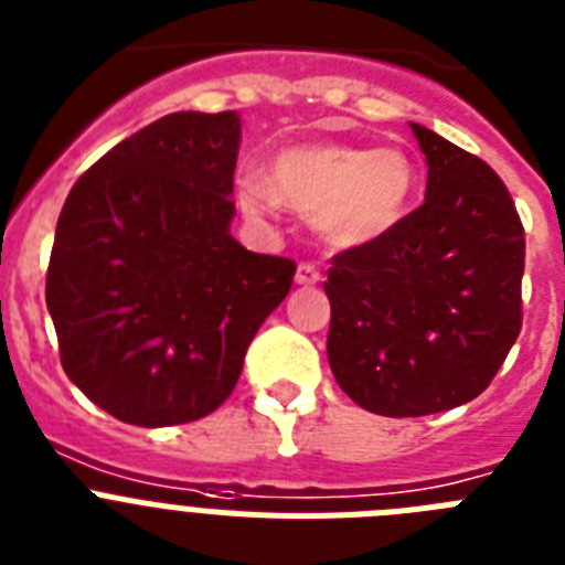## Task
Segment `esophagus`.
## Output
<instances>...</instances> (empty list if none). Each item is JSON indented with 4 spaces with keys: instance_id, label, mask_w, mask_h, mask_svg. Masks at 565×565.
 Wrapping results in <instances>:
<instances>
[{
    "instance_id": "obj_1",
    "label": "esophagus",
    "mask_w": 565,
    "mask_h": 565,
    "mask_svg": "<svg viewBox=\"0 0 565 565\" xmlns=\"http://www.w3.org/2000/svg\"><path fill=\"white\" fill-rule=\"evenodd\" d=\"M321 281V273H318L316 264H298L296 269V284L298 287H312V284Z\"/></svg>"
}]
</instances>
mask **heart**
Here are the masks:
<instances>
[{"mask_svg":"<svg viewBox=\"0 0 565 565\" xmlns=\"http://www.w3.org/2000/svg\"><path fill=\"white\" fill-rule=\"evenodd\" d=\"M418 188L415 161L401 147L301 145L269 164V181L244 175L238 204L264 215L278 201L316 224L338 249L366 247L404 222Z\"/></svg>","mask_w":565,"mask_h":565,"instance_id":"heart-1","label":"heart"}]
</instances>
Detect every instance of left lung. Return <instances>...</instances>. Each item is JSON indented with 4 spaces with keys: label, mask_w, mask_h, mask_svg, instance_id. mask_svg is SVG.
<instances>
[{
    "label": "left lung",
    "mask_w": 565,
    "mask_h": 565,
    "mask_svg": "<svg viewBox=\"0 0 565 565\" xmlns=\"http://www.w3.org/2000/svg\"><path fill=\"white\" fill-rule=\"evenodd\" d=\"M426 199L381 242L332 258V375L358 406L418 418L478 398L520 332L523 224L507 184L429 127Z\"/></svg>",
    "instance_id": "left-lung-1"
}]
</instances>
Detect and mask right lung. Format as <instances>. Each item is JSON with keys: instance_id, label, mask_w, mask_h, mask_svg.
Here are the masks:
<instances>
[{"instance_id": "add662e5", "label": "right lung", "mask_w": 565, "mask_h": 565, "mask_svg": "<svg viewBox=\"0 0 565 565\" xmlns=\"http://www.w3.org/2000/svg\"><path fill=\"white\" fill-rule=\"evenodd\" d=\"M242 116L170 113L73 184L47 267L67 377L113 418L190 424L227 401L296 264L230 233Z\"/></svg>"}]
</instances>
